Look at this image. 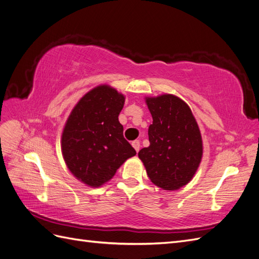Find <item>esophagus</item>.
I'll use <instances>...</instances> for the list:
<instances>
[{
  "instance_id": "esophagus-1",
  "label": "esophagus",
  "mask_w": 259,
  "mask_h": 259,
  "mask_svg": "<svg viewBox=\"0 0 259 259\" xmlns=\"http://www.w3.org/2000/svg\"><path fill=\"white\" fill-rule=\"evenodd\" d=\"M132 146L134 147V149L136 150V152H138V151H139V148H140V143H139V140H134V142L132 143Z\"/></svg>"
}]
</instances>
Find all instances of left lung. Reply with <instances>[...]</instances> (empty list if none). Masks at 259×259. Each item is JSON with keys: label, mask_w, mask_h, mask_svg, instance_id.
<instances>
[{"label": "left lung", "mask_w": 259, "mask_h": 259, "mask_svg": "<svg viewBox=\"0 0 259 259\" xmlns=\"http://www.w3.org/2000/svg\"><path fill=\"white\" fill-rule=\"evenodd\" d=\"M152 115L150 146L138 152L147 175L164 190H177L193 178L203 154L201 133L191 109L170 94L146 97Z\"/></svg>", "instance_id": "obj_1"}]
</instances>
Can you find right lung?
I'll list each match as a JSON object with an SVG mask.
<instances>
[{"label":"right lung","mask_w":259,"mask_h":259,"mask_svg":"<svg viewBox=\"0 0 259 259\" xmlns=\"http://www.w3.org/2000/svg\"><path fill=\"white\" fill-rule=\"evenodd\" d=\"M125 97L109 85H99L79 100L61 135V151L69 170L83 184L96 188L136 154L123 137L119 114Z\"/></svg>","instance_id":"obj_1"}]
</instances>
